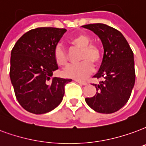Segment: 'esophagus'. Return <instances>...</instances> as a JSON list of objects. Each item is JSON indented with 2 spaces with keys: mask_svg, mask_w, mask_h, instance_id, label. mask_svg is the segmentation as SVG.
<instances>
[{
  "mask_svg": "<svg viewBox=\"0 0 146 146\" xmlns=\"http://www.w3.org/2000/svg\"><path fill=\"white\" fill-rule=\"evenodd\" d=\"M75 81L77 82V83H79V84H82V85H87V82L85 81H82V80H74Z\"/></svg>",
  "mask_w": 146,
  "mask_h": 146,
  "instance_id": "esophagus-1",
  "label": "esophagus"
}]
</instances>
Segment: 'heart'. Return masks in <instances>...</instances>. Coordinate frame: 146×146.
<instances>
[{
  "label": "heart",
  "mask_w": 146,
  "mask_h": 146,
  "mask_svg": "<svg viewBox=\"0 0 146 146\" xmlns=\"http://www.w3.org/2000/svg\"><path fill=\"white\" fill-rule=\"evenodd\" d=\"M91 40L86 35L80 34L70 40V44L81 49L80 55V64L71 65L62 71L65 77L76 80H83L92 73L94 67L100 64L102 59V50L96 44H90ZM55 61L59 66H66L68 64V55L66 51L60 45H57L53 51Z\"/></svg>",
  "instance_id": "obj_1"
}]
</instances>
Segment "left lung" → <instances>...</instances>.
I'll return each instance as SVG.
<instances>
[{
	"label": "left lung",
	"mask_w": 146,
	"mask_h": 146,
	"mask_svg": "<svg viewBox=\"0 0 146 146\" xmlns=\"http://www.w3.org/2000/svg\"><path fill=\"white\" fill-rule=\"evenodd\" d=\"M82 27L94 32L104 47L102 63L94 76L103 80L99 84H93L97 93L92 98H85V100L95 111L111 114L125 106L135 85L133 52L117 29L101 23Z\"/></svg>",
	"instance_id": "8db88e82"
}]
</instances>
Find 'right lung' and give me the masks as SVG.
I'll use <instances>...</instances> for the list:
<instances>
[{"mask_svg": "<svg viewBox=\"0 0 146 146\" xmlns=\"http://www.w3.org/2000/svg\"><path fill=\"white\" fill-rule=\"evenodd\" d=\"M66 32L50 27L32 29L13 47L10 78L18 103L27 111L45 114L62 102L65 85L72 80L52 76L59 68L54 48Z\"/></svg>", "mask_w": 146, "mask_h": 146, "instance_id": "obj_1", "label": "right lung"}]
</instances>
